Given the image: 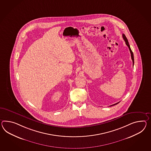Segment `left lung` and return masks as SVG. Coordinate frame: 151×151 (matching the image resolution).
<instances>
[{"label":"left lung","mask_w":151,"mask_h":151,"mask_svg":"<svg viewBox=\"0 0 151 151\" xmlns=\"http://www.w3.org/2000/svg\"><path fill=\"white\" fill-rule=\"evenodd\" d=\"M122 36H123V39H124V40L125 41V44L126 45H127V46L129 47V51L130 52V53H131V57H132V64H133V65H134V55H133V53H132V50H131V48H130V45L129 44V42H128V39H127V38L125 36V35L123 34V35H122ZM119 103V102H118V103H116V104H114V105H111L110 106H114V105H116V104H117L118 103Z\"/></svg>","instance_id":"1"}]
</instances>
